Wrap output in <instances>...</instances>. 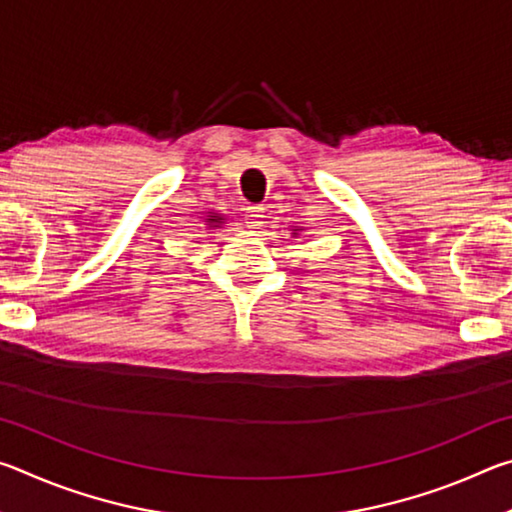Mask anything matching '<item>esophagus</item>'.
Listing matches in <instances>:
<instances>
[{
    "label": "esophagus",
    "instance_id": "obj_1",
    "mask_svg": "<svg viewBox=\"0 0 512 512\" xmlns=\"http://www.w3.org/2000/svg\"><path fill=\"white\" fill-rule=\"evenodd\" d=\"M244 216H246L248 228H259V225H264L266 210H264V207H259V205H248L244 210Z\"/></svg>",
    "mask_w": 512,
    "mask_h": 512
}]
</instances>
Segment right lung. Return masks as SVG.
I'll return each instance as SVG.
<instances>
[{
  "label": "right lung",
  "mask_w": 512,
  "mask_h": 512,
  "mask_svg": "<svg viewBox=\"0 0 512 512\" xmlns=\"http://www.w3.org/2000/svg\"><path fill=\"white\" fill-rule=\"evenodd\" d=\"M207 223L212 225V228H219V223H221V219L219 216H212V219H207Z\"/></svg>",
  "instance_id": "obj_1"
}]
</instances>
